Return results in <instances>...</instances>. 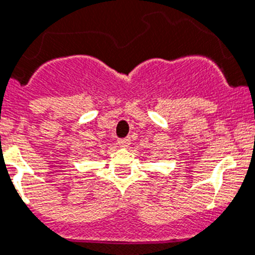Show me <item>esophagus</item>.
I'll return each instance as SVG.
<instances>
[{
	"mask_svg": "<svg viewBox=\"0 0 255 255\" xmlns=\"http://www.w3.org/2000/svg\"><path fill=\"white\" fill-rule=\"evenodd\" d=\"M118 143L121 147H128L130 143V138L129 137H126V138H119L118 139Z\"/></svg>",
	"mask_w": 255,
	"mask_h": 255,
	"instance_id": "34e87169",
	"label": "esophagus"
}]
</instances>
